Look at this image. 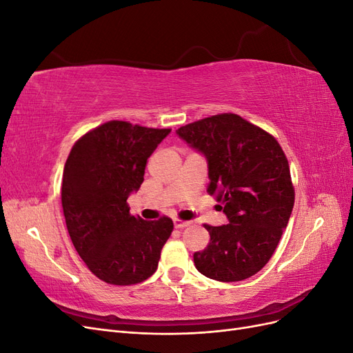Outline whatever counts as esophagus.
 <instances>
[{"instance_id": "esophagus-1", "label": "esophagus", "mask_w": 353, "mask_h": 353, "mask_svg": "<svg viewBox=\"0 0 353 353\" xmlns=\"http://www.w3.org/2000/svg\"><path fill=\"white\" fill-rule=\"evenodd\" d=\"M191 221H183V219H174V225H175V228H185V227H188V225H191Z\"/></svg>"}]
</instances>
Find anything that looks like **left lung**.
<instances>
[{
    "label": "left lung",
    "instance_id": "left-lung-1",
    "mask_svg": "<svg viewBox=\"0 0 353 353\" xmlns=\"http://www.w3.org/2000/svg\"><path fill=\"white\" fill-rule=\"evenodd\" d=\"M176 135L208 162V193L222 203L228 223L205 225L210 241L194 253L208 279H249L268 263L294 205L290 168L275 138L234 113L188 123Z\"/></svg>",
    "mask_w": 353,
    "mask_h": 353
}]
</instances>
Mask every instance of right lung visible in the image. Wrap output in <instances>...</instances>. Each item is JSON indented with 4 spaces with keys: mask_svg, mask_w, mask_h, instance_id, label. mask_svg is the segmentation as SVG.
Instances as JSON below:
<instances>
[{
    "mask_svg": "<svg viewBox=\"0 0 353 353\" xmlns=\"http://www.w3.org/2000/svg\"><path fill=\"white\" fill-rule=\"evenodd\" d=\"M169 132L112 121L79 138L66 160L61 206L69 236L105 283L137 284L157 270L174 223L131 216L126 200L140 190L147 159Z\"/></svg>",
    "mask_w": 353,
    "mask_h": 353,
    "instance_id": "right-lung-1",
    "label": "right lung"
}]
</instances>
